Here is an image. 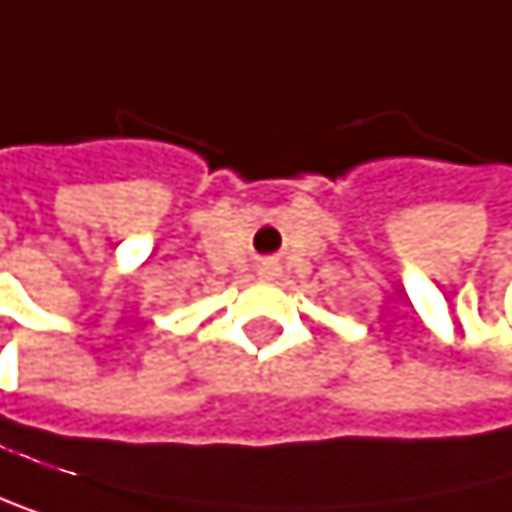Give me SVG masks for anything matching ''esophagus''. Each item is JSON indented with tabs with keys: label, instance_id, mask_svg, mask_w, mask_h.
<instances>
[{
	"label": "esophagus",
	"instance_id": "34e87169",
	"mask_svg": "<svg viewBox=\"0 0 512 512\" xmlns=\"http://www.w3.org/2000/svg\"><path fill=\"white\" fill-rule=\"evenodd\" d=\"M261 279H276V273H279V267L276 264H261Z\"/></svg>",
	"mask_w": 512,
	"mask_h": 512
}]
</instances>
